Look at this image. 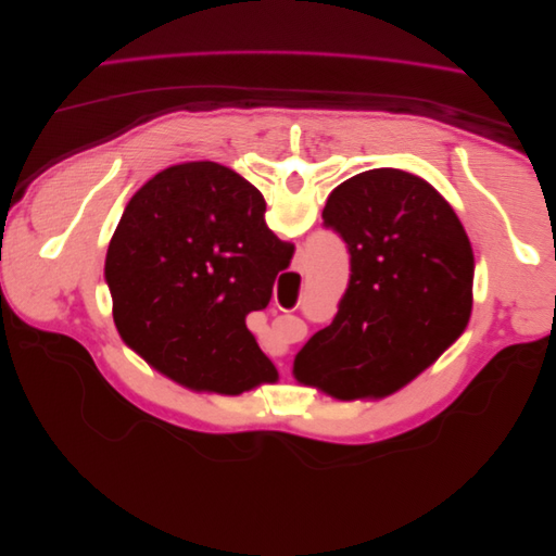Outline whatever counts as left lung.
<instances>
[{"mask_svg": "<svg viewBox=\"0 0 556 556\" xmlns=\"http://www.w3.org/2000/svg\"><path fill=\"white\" fill-rule=\"evenodd\" d=\"M324 226L346 244L351 278L332 324L296 355L294 378L339 401L389 395L468 326V235L428 180L387 167L334 188Z\"/></svg>", "mask_w": 556, "mask_h": 556, "instance_id": "8db88e82", "label": "left lung"}]
</instances>
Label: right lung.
<instances>
[{
	"label": "right lung",
	"mask_w": 556,
	"mask_h": 556,
	"mask_svg": "<svg viewBox=\"0 0 556 556\" xmlns=\"http://www.w3.org/2000/svg\"><path fill=\"white\" fill-rule=\"evenodd\" d=\"M264 210L249 180L210 161L163 169L128 201L105 255L113 316L167 378L228 395L276 380L247 316L269 305L294 244Z\"/></svg>",
	"instance_id": "1"
}]
</instances>
